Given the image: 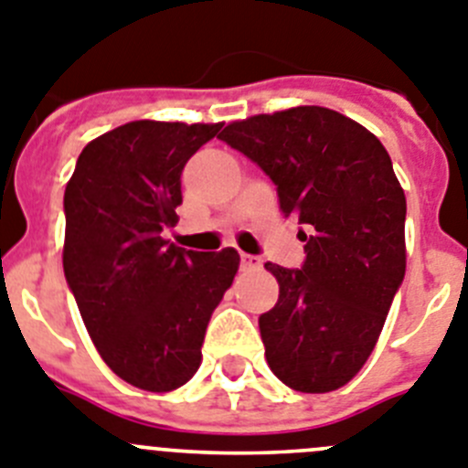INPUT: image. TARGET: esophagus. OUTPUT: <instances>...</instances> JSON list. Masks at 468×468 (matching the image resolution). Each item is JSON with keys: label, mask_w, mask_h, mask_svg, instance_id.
Returning <instances> with one entry per match:
<instances>
[{"label": "esophagus", "mask_w": 468, "mask_h": 468, "mask_svg": "<svg viewBox=\"0 0 468 468\" xmlns=\"http://www.w3.org/2000/svg\"><path fill=\"white\" fill-rule=\"evenodd\" d=\"M239 263H242L244 271H254V268H259L261 265V259L259 256H251V254H239Z\"/></svg>", "instance_id": "1"}]
</instances>
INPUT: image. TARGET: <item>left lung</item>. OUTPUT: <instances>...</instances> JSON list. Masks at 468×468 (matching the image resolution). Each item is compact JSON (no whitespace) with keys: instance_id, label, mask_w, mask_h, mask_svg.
Listing matches in <instances>:
<instances>
[{"instance_id":"1","label":"left lung","mask_w":468,"mask_h":468,"mask_svg":"<svg viewBox=\"0 0 468 468\" xmlns=\"http://www.w3.org/2000/svg\"><path fill=\"white\" fill-rule=\"evenodd\" d=\"M277 186L306 230L301 268L265 263L280 284L259 317L271 370L296 391L347 385L378 343L406 275V196L376 134L326 107L235 121L218 134Z\"/></svg>"}]
</instances>
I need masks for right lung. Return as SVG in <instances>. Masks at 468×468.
Instances as JSON below:
<instances>
[{"instance_id":"1","label":"right lung","mask_w":468,"mask_h":468,"mask_svg":"<svg viewBox=\"0 0 468 468\" xmlns=\"http://www.w3.org/2000/svg\"><path fill=\"white\" fill-rule=\"evenodd\" d=\"M221 123L133 121L86 144L65 188L62 265L104 364L133 387L172 391L193 378L214 307L239 254L163 238L182 205V170Z\"/></svg>"}]
</instances>
